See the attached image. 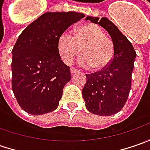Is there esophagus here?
<instances>
[{"mask_svg":"<svg viewBox=\"0 0 150 150\" xmlns=\"http://www.w3.org/2000/svg\"><path fill=\"white\" fill-rule=\"evenodd\" d=\"M70 72H71V74H74V73H77L78 72L77 69H75V68H73V67H71L70 68Z\"/></svg>","mask_w":150,"mask_h":150,"instance_id":"1","label":"esophagus"}]
</instances>
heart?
Returning <instances> with one entry per match:
<instances>
[{
    "label": "heart",
    "mask_w": 150,
    "mask_h": 150,
    "mask_svg": "<svg viewBox=\"0 0 150 150\" xmlns=\"http://www.w3.org/2000/svg\"><path fill=\"white\" fill-rule=\"evenodd\" d=\"M57 47L65 64H71L81 52L83 56L78 61L79 65L91 67L92 70L96 72L108 66L113 57L112 42L104 37L99 26L93 23L78 27L73 37L67 32L61 34Z\"/></svg>",
    "instance_id": "obj_1"
}]
</instances>
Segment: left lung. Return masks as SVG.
Segmentation results:
<instances>
[{
    "instance_id": "left-lung-1",
    "label": "left lung",
    "mask_w": 150,
    "mask_h": 150,
    "mask_svg": "<svg viewBox=\"0 0 150 150\" xmlns=\"http://www.w3.org/2000/svg\"><path fill=\"white\" fill-rule=\"evenodd\" d=\"M86 20L98 24L109 34L113 44V57L110 64L100 72L87 75L82 91L86 108L99 116L118 112L128 99L136 52L132 43L106 17L88 16Z\"/></svg>"
}]
</instances>
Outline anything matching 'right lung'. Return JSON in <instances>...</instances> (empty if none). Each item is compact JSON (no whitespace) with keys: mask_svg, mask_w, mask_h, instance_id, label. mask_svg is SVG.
Wrapping results in <instances>:
<instances>
[{"mask_svg":"<svg viewBox=\"0 0 150 150\" xmlns=\"http://www.w3.org/2000/svg\"><path fill=\"white\" fill-rule=\"evenodd\" d=\"M75 11L47 12L21 33L12 49L11 85L18 104L32 115L57 108L63 88L71 80L70 67L61 60L57 40L83 18Z\"/></svg>","mask_w":150,"mask_h":150,"instance_id":"right-lung-1","label":"right lung"}]
</instances>
